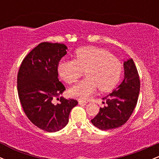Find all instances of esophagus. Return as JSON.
I'll return each mask as SVG.
<instances>
[{
  "mask_svg": "<svg viewBox=\"0 0 159 159\" xmlns=\"http://www.w3.org/2000/svg\"><path fill=\"white\" fill-rule=\"evenodd\" d=\"M78 103H79V105H87V102L85 101H83V100H78Z\"/></svg>",
  "mask_w": 159,
  "mask_h": 159,
  "instance_id": "34e87169",
  "label": "esophagus"
}]
</instances>
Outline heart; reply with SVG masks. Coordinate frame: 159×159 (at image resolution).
Returning a JSON list of instances; mask_svg holds the SVG:
<instances>
[{
	"mask_svg": "<svg viewBox=\"0 0 159 159\" xmlns=\"http://www.w3.org/2000/svg\"><path fill=\"white\" fill-rule=\"evenodd\" d=\"M85 71L84 79L72 87L69 93L75 98L87 99L96 91L111 90L119 81L122 64L117 58L105 49L89 46L78 48L75 61H61L57 72L68 84L75 82Z\"/></svg>",
	"mask_w": 159,
	"mask_h": 159,
	"instance_id": "b5f03b06",
	"label": "heart"
}]
</instances>
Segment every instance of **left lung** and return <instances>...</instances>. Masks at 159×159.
Masks as SVG:
<instances>
[{
    "instance_id": "left-lung-1",
    "label": "left lung",
    "mask_w": 159,
    "mask_h": 159,
    "mask_svg": "<svg viewBox=\"0 0 159 159\" xmlns=\"http://www.w3.org/2000/svg\"><path fill=\"white\" fill-rule=\"evenodd\" d=\"M124 78L110 94L102 98L106 106L100 107L91 123L101 130L119 128L132 115L140 93V78L132 58L123 63Z\"/></svg>"
}]
</instances>
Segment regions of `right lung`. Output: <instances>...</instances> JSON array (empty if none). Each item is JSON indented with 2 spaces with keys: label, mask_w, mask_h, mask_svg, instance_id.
<instances>
[{
  "label": "right lung",
  "mask_w": 159,
  "mask_h": 159,
  "mask_svg": "<svg viewBox=\"0 0 159 159\" xmlns=\"http://www.w3.org/2000/svg\"><path fill=\"white\" fill-rule=\"evenodd\" d=\"M67 49L64 44L40 43L24 59L18 73V93L25 114L48 132L64 128L71 110L78 105L75 99L59 98L66 88L58 79L57 66ZM56 98L60 102L54 105L52 100Z\"/></svg>",
  "instance_id": "right-lung-1"
}]
</instances>
